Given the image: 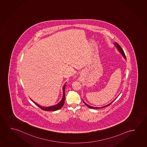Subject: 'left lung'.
<instances>
[{
  "mask_svg": "<svg viewBox=\"0 0 147 147\" xmlns=\"http://www.w3.org/2000/svg\"><path fill=\"white\" fill-rule=\"evenodd\" d=\"M115 47H116V48H117V49L118 50V51H119V52L121 53V54H122V55L123 56V57H124L125 59L126 60V55H125V54L124 52V51H123V50L122 49V48H121V47L118 44H117V43H115ZM114 100H113V101L111 102V103H109V104H108V105H105V106H103V107H93V106H90V105H88V104H86V102H84V101H83V102H84V104H86V106H88V107L89 108H90V109H101V108H103V107H106V106H109V105H110L113 102V101H114Z\"/></svg>",
  "mask_w": 147,
  "mask_h": 147,
  "instance_id": "left-lung-1",
  "label": "left lung"
}]
</instances>
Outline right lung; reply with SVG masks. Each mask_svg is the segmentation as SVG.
<instances>
[{"label": "right lung", "instance_id": "1", "mask_svg": "<svg viewBox=\"0 0 147 147\" xmlns=\"http://www.w3.org/2000/svg\"><path fill=\"white\" fill-rule=\"evenodd\" d=\"M65 86L66 84H64L63 88V96L61 99V101L59 102L58 104H56L55 105H53V106H49V107H43V106H41L38 104H37L36 102L33 101L32 100V101L34 102V104H36L37 106L39 107L40 109H42V110L45 111H55L57 110H59V109H61V107H63L65 102Z\"/></svg>", "mask_w": 147, "mask_h": 147}]
</instances>
